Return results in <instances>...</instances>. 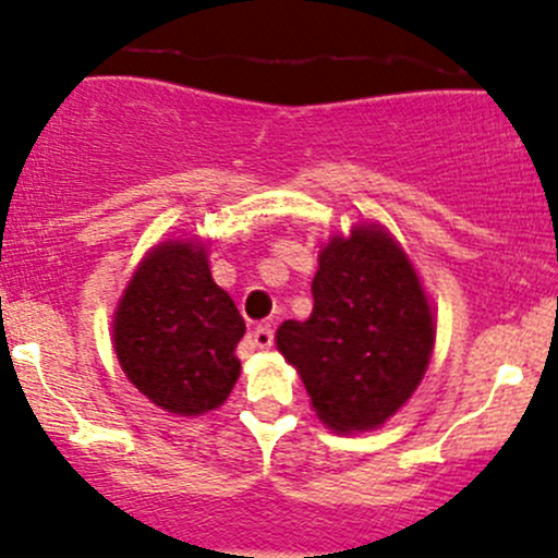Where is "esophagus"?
Instances as JSON below:
<instances>
[{
  "mask_svg": "<svg viewBox=\"0 0 558 558\" xmlns=\"http://www.w3.org/2000/svg\"><path fill=\"white\" fill-rule=\"evenodd\" d=\"M251 339H254L256 348L267 350V348H272V344H275V331H272V328H269L267 324L256 326L254 333H251Z\"/></svg>",
  "mask_w": 558,
  "mask_h": 558,
  "instance_id": "1",
  "label": "esophagus"
}]
</instances>
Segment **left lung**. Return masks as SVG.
Returning <instances> with one entry per match:
<instances>
[{"instance_id": "1", "label": "left lung", "mask_w": 558, "mask_h": 558, "mask_svg": "<svg viewBox=\"0 0 558 558\" xmlns=\"http://www.w3.org/2000/svg\"><path fill=\"white\" fill-rule=\"evenodd\" d=\"M313 315L278 328L318 417L337 433L377 427L417 390L433 350L430 304L390 234L333 238L313 278Z\"/></svg>"}]
</instances>
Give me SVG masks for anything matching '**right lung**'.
Returning <instances> with one entry per match:
<instances>
[{"label":"right lung","mask_w":558,"mask_h":558,"mask_svg":"<svg viewBox=\"0 0 558 558\" xmlns=\"http://www.w3.org/2000/svg\"><path fill=\"white\" fill-rule=\"evenodd\" d=\"M243 333V315L210 278L205 248L179 240L141 262L114 315L122 372L151 403L184 417L227 401Z\"/></svg>","instance_id":"1"}]
</instances>
